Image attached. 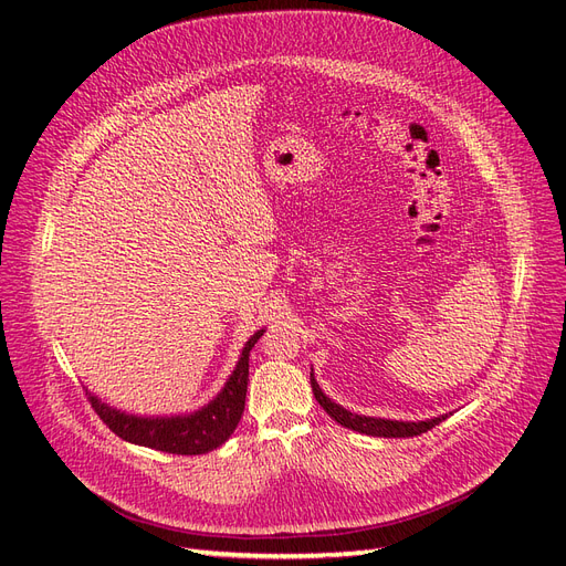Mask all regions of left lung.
Segmentation results:
<instances>
[{
	"label": "left lung",
	"instance_id": "1",
	"mask_svg": "<svg viewBox=\"0 0 566 566\" xmlns=\"http://www.w3.org/2000/svg\"><path fill=\"white\" fill-rule=\"evenodd\" d=\"M311 387H313V395L317 399V403L335 418V421L344 428L349 430H356V432H364V434H370V438H413V434H421V432H428L430 428L440 426L447 413L442 416H434V418H426V421H392V418H375V416H360V413H354L349 409L339 407L337 401H332L321 385H317L315 375L311 373Z\"/></svg>",
	"mask_w": 566,
	"mask_h": 566
}]
</instances>
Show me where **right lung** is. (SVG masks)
I'll return each instance as SVG.
<instances>
[{
	"label": "right lung",
	"instance_id": "obj_1",
	"mask_svg": "<svg viewBox=\"0 0 566 566\" xmlns=\"http://www.w3.org/2000/svg\"><path fill=\"white\" fill-rule=\"evenodd\" d=\"M263 332L265 329H258L243 344L237 368L231 370L224 387L198 411L174 416H136L109 407L107 401L91 392L88 399L97 416L109 426V430L126 442L159 449V452L167 454L193 457L212 452V449L224 444L231 438V432L237 430L241 421L245 407V389H249V356L255 342L263 337Z\"/></svg>",
	"mask_w": 566,
	"mask_h": 566
}]
</instances>
